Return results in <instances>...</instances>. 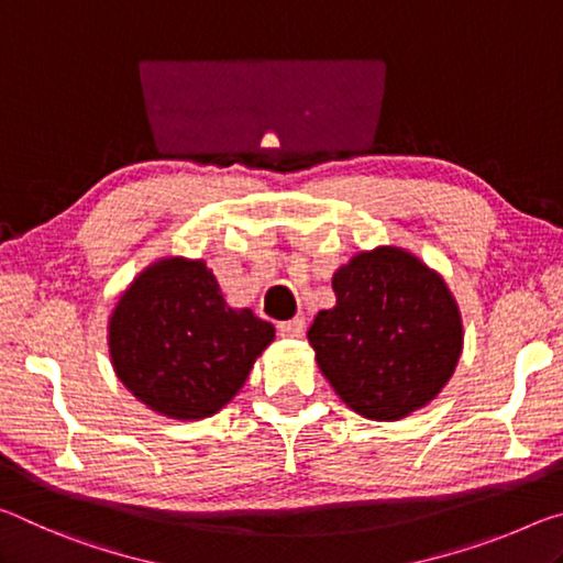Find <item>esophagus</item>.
Instances as JSON below:
<instances>
[{
    "label": "esophagus",
    "instance_id": "1",
    "mask_svg": "<svg viewBox=\"0 0 563 563\" xmlns=\"http://www.w3.org/2000/svg\"><path fill=\"white\" fill-rule=\"evenodd\" d=\"M279 334L284 339H299L303 334V319L301 317H294L289 321H282L279 324Z\"/></svg>",
    "mask_w": 563,
    "mask_h": 563
}]
</instances>
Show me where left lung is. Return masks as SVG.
<instances>
[{"instance_id": "1", "label": "left lung", "mask_w": 563, "mask_h": 563, "mask_svg": "<svg viewBox=\"0 0 563 563\" xmlns=\"http://www.w3.org/2000/svg\"><path fill=\"white\" fill-rule=\"evenodd\" d=\"M336 307L309 327L317 364L349 409L396 421L427 407L464 346L459 303L441 274L399 246H376L339 266Z\"/></svg>"}]
</instances>
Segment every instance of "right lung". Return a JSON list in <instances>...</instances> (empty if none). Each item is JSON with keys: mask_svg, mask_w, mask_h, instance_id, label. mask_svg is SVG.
<instances>
[{"mask_svg": "<svg viewBox=\"0 0 563 563\" xmlns=\"http://www.w3.org/2000/svg\"><path fill=\"white\" fill-rule=\"evenodd\" d=\"M274 342L252 309H232L201 260L169 256L136 276L109 317V356L129 391L169 419L217 413Z\"/></svg>", "mask_w": 563, "mask_h": 563, "instance_id": "1", "label": "right lung"}]
</instances>
